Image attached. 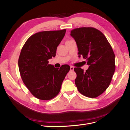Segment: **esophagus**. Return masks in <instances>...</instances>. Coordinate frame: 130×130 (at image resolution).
Segmentation results:
<instances>
[{
	"label": "esophagus",
	"instance_id": "obj_1",
	"mask_svg": "<svg viewBox=\"0 0 130 130\" xmlns=\"http://www.w3.org/2000/svg\"><path fill=\"white\" fill-rule=\"evenodd\" d=\"M74 68L73 67H72V66H71V67H70V70L73 71L74 70Z\"/></svg>",
	"mask_w": 130,
	"mask_h": 130
}]
</instances>
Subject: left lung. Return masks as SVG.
Returning <instances> with one entry per match:
<instances>
[{"mask_svg": "<svg viewBox=\"0 0 130 130\" xmlns=\"http://www.w3.org/2000/svg\"><path fill=\"white\" fill-rule=\"evenodd\" d=\"M76 43L79 57L87 60L88 69L75 68V85L85 96L96 98L111 83L115 71V55L105 36L93 27H81L71 31Z\"/></svg>", "mask_w": 130, "mask_h": 130, "instance_id": "1", "label": "left lung"}]
</instances>
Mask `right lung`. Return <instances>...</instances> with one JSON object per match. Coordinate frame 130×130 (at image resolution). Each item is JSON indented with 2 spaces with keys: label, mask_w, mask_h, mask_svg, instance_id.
I'll list each match as a JSON object with an SVG mask.
<instances>
[{
  "label": "right lung",
  "mask_w": 130,
  "mask_h": 130,
  "mask_svg": "<svg viewBox=\"0 0 130 130\" xmlns=\"http://www.w3.org/2000/svg\"><path fill=\"white\" fill-rule=\"evenodd\" d=\"M66 29L38 32L28 38L21 50L18 68L21 78L32 94L41 100L55 97L67 73L68 65L55 68L48 60L56 56Z\"/></svg>",
  "instance_id": "add662e5"
}]
</instances>
